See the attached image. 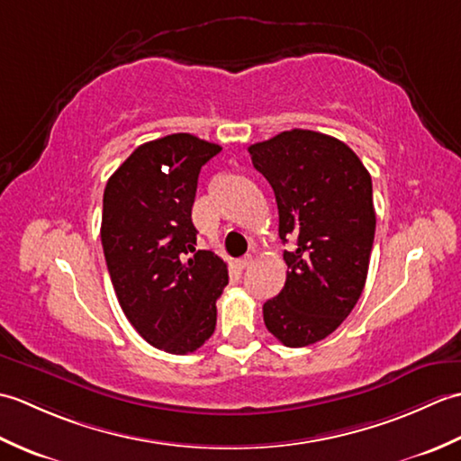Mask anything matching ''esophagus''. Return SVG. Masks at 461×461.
Wrapping results in <instances>:
<instances>
[{
    "label": "esophagus",
    "instance_id": "1",
    "mask_svg": "<svg viewBox=\"0 0 461 461\" xmlns=\"http://www.w3.org/2000/svg\"><path fill=\"white\" fill-rule=\"evenodd\" d=\"M251 261H253V256H251V253H248V256H243L241 259H238V266H240L241 269H246V267L251 266Z\"/></svg>",
    "mask_w": 461,
    "mask_h": 461
}]
</instances>
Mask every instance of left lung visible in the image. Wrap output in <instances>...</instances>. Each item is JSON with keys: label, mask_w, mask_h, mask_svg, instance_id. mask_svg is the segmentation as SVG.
Segmentation results:
<instances>
[{"label": "left lung", "mask_w": 461, "mask_h": 461, "mask_svg": "<svg viewBox=\"0 0 461 461\" xmlns=\"http://www.w3.org/2000/svg\"><path fill=\"white\" fill-rule=\"evenodd\" d=\"M248 150L276 192L279 238H297L263 321L285 347H307L337 330L365 289L376 228L370 174L345 142L315 131H285Z\"/></svg>", "instance_id": "left-lung-1"}]
</instances>
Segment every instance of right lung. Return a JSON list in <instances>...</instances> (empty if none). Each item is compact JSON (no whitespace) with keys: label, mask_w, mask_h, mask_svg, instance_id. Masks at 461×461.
Segmentation results:
<instances>
[{"label":"right lung","mask_w":461,"mask_h":461,"mask_svg":"<svg viewBox=\"0 0 461 461\" xmlns=\"http://www.w3.org/2000/svg\"><path fill=\"white\" fill-rule=\"evenodd\" d=\"M221 146L188 132L140 144L103 195L101 241L126 319L149 345L185 355L213 335L228 266L195 249L192 205L202 166Z\"/></svg>","instance_id":"add662e5"}]
</instances>
